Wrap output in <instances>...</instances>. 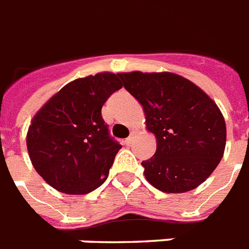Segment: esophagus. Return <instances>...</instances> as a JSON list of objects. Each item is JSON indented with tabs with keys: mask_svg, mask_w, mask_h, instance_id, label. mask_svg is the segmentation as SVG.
Returning <instances> with one entry per match:
<instances>
[{
	"mask_svg": "<svg viewBox=\"0 0 249 249\" xmlns=\"http://www.w3.org/2000/svg\"><path fill=\"white\" fill-rule=\"evenodd\" d=\"M132 142H133V137H129V138L124 140V142H123V143H124L125 146H129V144L132 143Z\"/></svg>",
	"mask_w": 249,
	"mask_h": 249,
	"instance_id": "obj_1",
	"label": "esophagus"
}]
</instances>
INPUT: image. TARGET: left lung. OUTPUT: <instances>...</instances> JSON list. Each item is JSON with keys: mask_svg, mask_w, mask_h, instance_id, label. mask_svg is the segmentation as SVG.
Returning <instances> with one entry per match:
<instances>
[{"mask_svg": "<svg viewBox=\"0 0 249 249\" xmlns=\"http://www.w3.org/2000/svg\"><path fill=\"white\" fill-rule=\"evenodd\" d=\"M143 107L156 152L142 161L144 177L169 194L196 189L216 169L226 144L225 119L217 105L190 80L172 72L119 73Z\"/></svg>", "mask_w": 249, "mask_h": 249, "instance_id": "8db88e82", "label": "left lung"}]
</instances>
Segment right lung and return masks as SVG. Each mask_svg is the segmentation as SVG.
Wrapping results in <instances>:
<instances>
[{
  "mask_svg": "<svg viewBox=\"0 0 249 249\" xmlns=\"http://www.w3.org/2000/svg\"><path fill=\"white\" fill-rule=\"evenodd\" d=\"M121 88L111 72L73 80L35 115L27 133L29 159L52 187L81 195L107 179L121 144L109 136L101 111Z\"/></svg>",
  "mask_w": 249,
  "mask_h": 249,
  "instance_id": "obj_1",
  "label": "right lung"
}]
</instances>
